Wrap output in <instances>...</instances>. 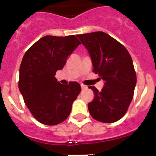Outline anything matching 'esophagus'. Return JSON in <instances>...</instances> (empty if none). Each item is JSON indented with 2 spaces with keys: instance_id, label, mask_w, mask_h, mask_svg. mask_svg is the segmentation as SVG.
<instances>
[{
  "instance_id": "1",
  "label": "esophagus",
  "mask_w": 156,
  "mask_h": 156,
  "mask_svg": "<svg viewBox=\"0 0 156 156\" xmlns=\"http://www.w3.org/2000/svg\"><path fill=\"white\" fill-rule=\"evenodd\" d=\"M80 86H81V88H82V90H86L87 88V87L85 86V85H83V84H81Z\"/></svg>"
}]
</instances>
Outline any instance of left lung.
I'll return each mask as SVG.
<instances>
[{
  "label": "left lung",
  "instance_id": "left-lung-1",
  "mask_svg": "<svg viewBox=\"0 0 156 156\" xmlns=\"http://www.w3.org/2000/svg\"><path fill=\"white\" fill-rule=\"evenodd\" d=\"M77 37L90 54L93 72L105 81L101 91L89 87L94 94L93 101L88 103L89 112L100 122H116L127 111L137 83L131 56L123 45L104 32Z\"/></svg>",
  "mask_w": 156,
  "mask_h": 156
}]
</instances>
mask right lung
Masks as SVG:
<instances>
[{
    "label": "right lung",
    "mask_w": 156,
    "mask_h": 156,
    "mask_svg": "<svg viewBox=\"0 0 156 156\" xmlns=\"http://www.w3.org/2000/svg\"><path fill=\"white\" fill-rule=\"evenodd\" d=\"M80 42L76 36H45L25 53L19 68V89L34 117L54 126L66 120L81 91L79 83L63 85L55 78Z\"/></svg>",
    "instance_id": "add662e5"
}]
</instances>
